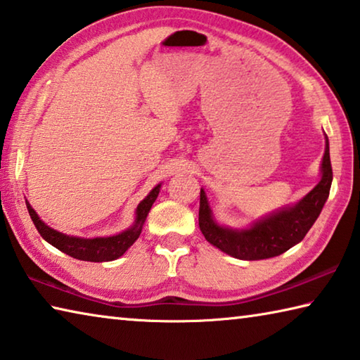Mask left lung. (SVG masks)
Wrapping results in <instances>:
<instances>
[{"mask_svg":"<svg viewBox=\"0 0 360 360\" xmlns=\"http://www.w3.org/2000/svg\"><path fill=\"white\" fill-rule=\"evenodd\" d=\"M322 178L307 197L292 208H285L255 222L248 230H231L212 221L205 191H200V230L211 245L235 259L262 260L276 257L300 243L319 217L332 186V163L326 136V152L322 158Z\"/></svg>","mask_w":360,"mask_h":360,"instance_id":"8db88e82","label":"left lung"}]
</instances>
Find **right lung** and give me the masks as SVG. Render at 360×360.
Wrapping results in <instances>:
<instances>
[{
    "mask_svg": "<svg viewBox=\"0 0 360 360\" xmlns=\"http://www.w3.org/2000/svg\"><path fill=\"white\" fill-rule=\"evenodd\" d=\"M158 192H160V186L152 188L148 197L138 205L136 221L133 224V227L122 231V233L115 236H108V238L89 240V238H76V236L63 235L57 230L47 227V225L38 217V214H36L32 206H30V203H27V208L30 212V217H32V221L34 224V227L39 231V235L47 243H51L53 248H57L62 252L68 254L71 257L79 259V260L109 262L120 257V255L138 240V236L143 230V224L146 221V217H148V212L150 210L152 203L155 202Z\"/></svg>",
    "mask_w": 360,
    "mask_h": 360,
    "instance_id": "1",
    "label": "right lung"
}]
</instances>
